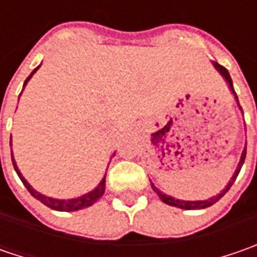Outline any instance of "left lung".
<instances>
[{"label":"left lung","instance_id":"left-lung-1","mask_svg":"<svg viewBox=\"0 0 257 257\" xmlns=\"http://www.w3.org/2000/svg\"><path fill=\"white\" fill-rule=\"evenodd\" d=\"M213 65H214V68L223 75V78L227 81V84L230 87V90H232V93L234 94V97H236V101H237V105H239V100H237V95L234 93V88H233V83H232V78H230V74H229V71L220 65L219 63H216V61H213ZM239 108H240V111H242V107L239 105ZM244 159H246V147H244V150L242 152V156H240V162L237 164V167H236V170H234V174L232 176V179L229 180V183L226 184V187L223 189L222 192L219 193V194H216V196H213L210 199H207V200H179V199H174L172 196H167V194H164L162 193L156 186H154L153 183H152V187H153V190L157 194H159V197L162 199V202L166 203V204H169V206H174V207H180V209H184V210H197V209H206V207H209V206H212L214 203L217 202V200H220L223 196L226 194V193L229 192V189L232 187V184L236 180V177H237V174L240 172V169H242L243 163H244Z\"/></svg>","mask_w":257,"mask_h":257}]
</instances>
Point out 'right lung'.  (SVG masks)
Masks as SVG:
<instances>
[{
	"label": "right lung",
	"instance_id": "obj_1",
	"mask_svg": "<svg viewBox=\"0 0 257 257\" xmlns=\"http://www.w3.org/2000/svg\"><path fill=\"white\" fill-rule=\"evenodd\" d=\"M38 68H40V65L35 68L31 74L28 75V78L25 80L24 87L27 85V83L30 81V78L34 75V73L38 70ZM10 146H11V140H10ZM11 159H13V166H14L15 172H17V174H18V177L21 179L23 184L27 187V190L31 193V196H33V197H35L37 200H40L43 204H45L47 207H50V209H53V210H58V212H75V210L85 209V207H88V206H91V204H94V203L97 202V200L103 196L104 190H105V176H104L103 180L97 184V187H95L94 190L85 193V194L80 196V197H74V199H53V197H47V196H44V194H41L40 192L34 190V187L25 180L24 176L21 174V172H20V170H18V167H17V163H15L13 152H11Z\"/></svg>",
	"mask_w": 257,
	"mask_h": 257
}]
</instances>
